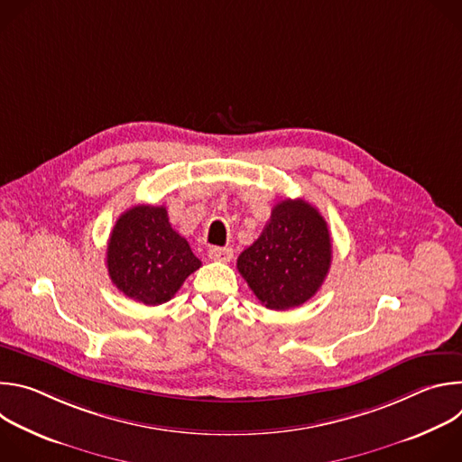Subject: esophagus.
I'll return each instance as SVG.
<instances>
[{
  "instance_id": "esophagus-1",
  "label": "esophagus",
  "mask_w": 462,
  "mask_h": 462,
  "mask_svg": "<svg viewBox=\"0 0 462 462\" xmlns=\"http://www.w3.org/2000/svg\"><path fill=\"white\" fill-rule=\"evenodd\" d=\"M234 255V250L228 248V246H212L208 250V257L214 259V261H223V263H228Z\"/></svg>"
}]
</instances>
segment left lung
Wrapping results in <instances>:
<instances>
[{"instance_id":"left-lung-1","label":"left lung","mask_w":462,"mask_h":462,"mask_svg":"<svg viewBox=\"0 0 462 462\" xmlns=\"http://www.w3.org/2000/svg\"><path fill=\"white\" fill-rule=\"evenodd\" d=\"M331 259V234L321 214L303 199H285L239 254L237 271L263 305L287 310L318 292Z\"/></svg>"}]
</instances>
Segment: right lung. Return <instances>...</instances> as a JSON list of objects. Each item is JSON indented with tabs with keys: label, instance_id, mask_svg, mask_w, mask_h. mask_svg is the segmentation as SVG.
Here are the masks:
<instances>
[{
	"label": "right lung",
	"instance_id": "add662e5",
	"mask_svg": "<svg viewBox=\"0 0 462 462\" xmlns=\"http://www.w3.org/2000/svg\"><path fill=\"white\" fill-rule=\"evenodd\" d=\"M201 267L170 221L166 207L137 205L115 223L107 243V273L113 285L144 305L173 298L184 280Z\"/></svg>",
	"mask_w": 462,
	"mask_h": 462
}]
</instances>
